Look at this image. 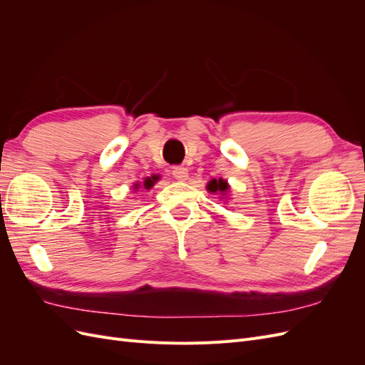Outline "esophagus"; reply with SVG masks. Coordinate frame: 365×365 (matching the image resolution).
<instances>
[{"label": "esophagus", "instance_id": "obj_1", "mask_svg": "<svg viewBox=\"0 0 365 365\" xmlns=\"http://www.w3.org/2000/svg\"><path fill=\"white\" fill-rule=\"evenodd\" d=\"M172 175L173 178H176L178 181H185L189 178V170H187V168H184V165H176V168H173L172 170Z\"/></svg>", "mask_w": 365, "mask_h": 365}]
</instances>
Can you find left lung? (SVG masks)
<instances>
[{
  "label": "left lung",
  "mask_w": 365,
  "mask_h": 365,
  "mask_svg": "<svg viewBox=\"0 0 365 365\" xmlns=\"http://www.w3.org/2000/svg\"><path fill=\"white\" fill-rule=\"evenodd\" d=\"M205 189L210 192V193H215V195H219L220 200H227L228 195H230V184L227 182V180H222V178H213L207 182V187Z\"/></svg>",
  "instance_id": "1"
}]
</instances>
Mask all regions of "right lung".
<instances>
[{"instance_id":"obj_1","label":"right lung","mask_w":365,"mask_h":365,"mask_svg":"<svg viewBox=\"0 0 365 365\" xmlns=\"http://www.w3.org/2000/svg\"><path fill=\"white\" fill-rule=\"evenodd\" d=\"M160 181V176L158 175H152V176H148V178L143 181V182H135L134 184V190L137 192L138 189H145V190H150L153 185H155V182Z\"/></svg>"}]
</instances>
